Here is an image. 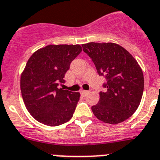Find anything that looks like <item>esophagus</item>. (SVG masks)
I'll return each instance as SVG.
<instances>
[{
  "label": "esophagus",
  "mask_w": 160,
  "mask_h": 160,
  "mask_svg": "<svg viewBox=\"0 0 160 160\" xmlns=\"http://www.w3.org/2000/svg\"><path fill=\"white\" fill-rule=\"evenodd\" d=\"M88 92H89L86 91V90H81V91H80V93H81L83 96H86Z\"/></svg>",
  "instance_id": "34e87169"
}]
</instances>
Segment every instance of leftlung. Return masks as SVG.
<instances>
[{
	"label": "left lung",
	"mask_w": 160,
	"mask_h": 160,
	"mask_svg": "<svg viewBox=\"0 0 160 160\" xmlns=\"http://www.w3.org/2000/svg\"><path fill=\"white\" fill-rule=\"evenodd\" d=\"M96 66L97 73L105 76L106 91L100 92L98 104L92 106L99 120L118 124L128 119L138 109L143 93L144 78L137 60L124 47L113 42L83 44Z\"/></svg>",
	"instance_id": "1"
}]
</instances>
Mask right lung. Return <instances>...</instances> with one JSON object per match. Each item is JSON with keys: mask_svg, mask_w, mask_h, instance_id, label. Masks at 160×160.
Masks as SVG:
<instances>
[{"mask_svg": "<svg viewBox=\"0 0 160 160\" xmlns=\"http://www.w3.org/2000/svg\"><path fill=\"white\" fill-rule=\"evenodd\" d=\"M81 46L48 45L36 51L21 75V92L26 109L34 119L49 126L68 122L73 116L80 92L58 88L64 83L72 61Z\"/></svg>", "mask_w": 160, "mask_h": 160, "instance_id": "add662e5", "label": "right lung"}]
</instances>
